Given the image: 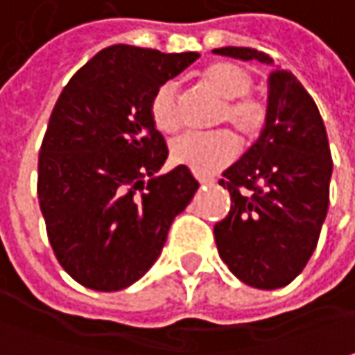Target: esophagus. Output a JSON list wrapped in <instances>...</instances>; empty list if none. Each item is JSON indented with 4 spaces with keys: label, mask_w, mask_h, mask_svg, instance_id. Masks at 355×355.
I'll use <instances>...</instances> for the list:
<instances>
[{
    "label": "esophagus",
    "mask_w": 355,
    "mask_h": 355,
    "mask_svg": "<svg viewBox=\"0 0 355 355\" xmlns=\"http://www.w3.org/2000/svg\"><path fill=\"white\" fill-rule=\"evenodd\" d=\"M200 184H215V178H198Z\"/></svg>",
    "instance_id": "obj_1"
}]
</instances>
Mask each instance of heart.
Instances as JSON below:
<instances>
[{"mask_svg": "<svg viewBox=\"0 0 355 355\" xmlns=\"http://www.w3.org/2000/svg\"><path fill=\"white\" fill-rule=\"evenodd\" d=\"M200 80L215 94L227 100L219 114V122H229L243 138H255L265 126V106L249 98L253 78L245 68L231 62H215L200 72ZM150 118L157 130L171 135L180 124L178 92L173 82L158 88L150 100ZM239 142L229 130L211 135H182L171 142V158L175 164L187 166L198 177H209L227 166L237 157Z\"/></svg>", "mask_w": 355, "mask_h": 355, "instance_id": "1", "label": "heart"}]
</instances>
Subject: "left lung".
<instances>
[{
  "label": "left lung",
  "mask_w": 355,
  "mask_h": 355,
  "mask_svg": "<svg viewBox=\"0 0 355 355\" xmlns=\"http://www.w3.org/2000/svg\"><path fill=\"white\" fill-rule=\"evenodd\" d=\"M213 53L271 68L265 126L219 180L231 209L215 225V243L237 279L257 289L285 287L315 251L327 215L334 168L327 132L313 98L273 58L233 46Z\"/></svg>",
  "instance_id": "1"
}]
</instances>
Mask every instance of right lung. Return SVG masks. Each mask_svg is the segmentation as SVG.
Returning a JSON list of instances; mask_svg holds the SVG:
<instances>
[{"label": "right lung", "mask_w": 355, "mask_h": 355, "mask_svg": "<svg viewBox=\"0 0 355 355\" xmlns=\"http://www.w3.org/2000/svg\"><path fill=\"white\" fill-rule=\"evenodd\" d=\"M195 60L116 44L73 73L53 106L37 198L60 265L88 289L138 282L197 193L187 166L158 175L168 148L150 118L155 92Z\"/></svg>", "instance_id": "1"}]
</instances>
